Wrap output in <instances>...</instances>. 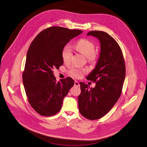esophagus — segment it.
<instances>
[{"mask_svg": "<svg viewBox=\"0 0 147 147\" xmlns=\"http://www.w3.org/2000/svg\"><path fill=\"white\" fill-rule=\"evenodd\" d=\"M74 85H75V86H79V82H78V81L76 80V81L74 82Z\"/></svg>", "mask_w": 147, "mask_h": 147, "instance_id": "34e87169", "label": "esophagus"}]
</instances>
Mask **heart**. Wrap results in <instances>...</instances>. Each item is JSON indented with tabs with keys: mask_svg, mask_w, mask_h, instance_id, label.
<instances>
[{
	"mask_svg": "<svg viewBox=\"0 0 147 147\" xmlns=\"http://www.w3.org/2000/svg\"><path fill=\"white\" fill-rule=\"evenodd\" d=\"M76 48L77 51L82 54L87 58L90 62H93L96 60L98 57V54L95 50V45L93 42L87 38H83L80 40L76 44ZM73 55L72 50L69 46H64L62 52L61 57L63 61L65 63L70 62ZM87 70L84 68L73 67L68 71L69 74L77 78H80L83 77V74L87 73Z\"/></svg>",
	"mask_w": 147,
	"mask_h": 147,
	"instance_id": "obj_1",
	"label": "heart"
}]
</instances>
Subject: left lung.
I'll use <instances>...</instances> for the list:
<instances>
[{
  "label": "left lung",
  "instance_id": "obj_1",
  "mask_svg": "<svg viewBox=\"0 0 147 147\" xmlns=\"http://www.w3.org/2000/svg\"><path fill=\"white\" fill-rule=\"evenodd\" d=\"M87 35L97 37L101 43V52L96 68L87 79L96 83L94 88L80 82L78 96L80 114L89 120L103 117L120 98L125 77V64L122 50L110 34L92 31Z\"/></svg>",
  "mask_w": 147,
  "mask_h": 147
}]
</instances>
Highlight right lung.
Wrapping results in <instances>:
<instances>
[{
    "instance_id": "1",
    "label": "right lung",
    "mask_w": 147,
    "mask_h": 147,
    "mask_svg": "<svg viewBox=\"0 0 147 147\" xmlns=\"http://www.w3.org/2000/svg\"><path fill=\"white\" fill-rule=\"evenodd\" d=\"M83 32L79 30L53 26L37 35L30 46L23 72V83L27 100L40 115L51 116L61 108L63 98L74 84L70 77L57 82L53 69L63 64L64 46Z\"/></svg>"
}]
</instances>
